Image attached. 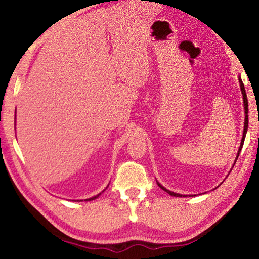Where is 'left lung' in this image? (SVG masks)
I'll return each mask as SVG.
<instances>
[{"label": "left lung", "mask_w": 259, "mask_h": 259, "mask_svg": "<svg viewBox=\"0 0 259 259\" xmlns=\"http://www.w3.org/2000/svg\"><path fill=\"white\" fill-rule=\"evenodd\" d=\"M239 83H240V90H241V93H243V99H244V107H245V114H246V118H245V128H244V135H243V139H241V144H240V147H239V151H238V155H237V158L239 156V152L241 150V148H243V145H244V141H245V137H246V133H247V128H248V100H247V96H246V90H245V87H244V83L243 81H241V79L239 78ZM159 186H160V188L163 189L164 191H167L169 195H171L174 197H183V195H179V194H175V192L172 191H169L167 190L164 187H162L160 184H158Z\"/></svg>", "instance_id": "left-lung-1"}]
</instances>
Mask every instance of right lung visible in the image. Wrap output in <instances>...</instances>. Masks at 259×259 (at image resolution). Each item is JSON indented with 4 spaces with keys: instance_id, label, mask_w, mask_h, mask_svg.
<instances>
[{
    "instance_id": "add662e5",
    "label": "right lung",
    "mask_w": 259,
    "mask_h": 259,
    "mask_svg": "<svg viewBox=\"0 0 259 259\" xmlns=\"http://www.w3.org/2000/svg\"><path fill=\"white\" fill-rule=\"evenodd\" d=\"M99 195H100V194H99ZM99 195H97V196H95V197L90 198V199H85V200H93V199H96V198H98V197H99Z\"/></svg>"
}]
</instances>
